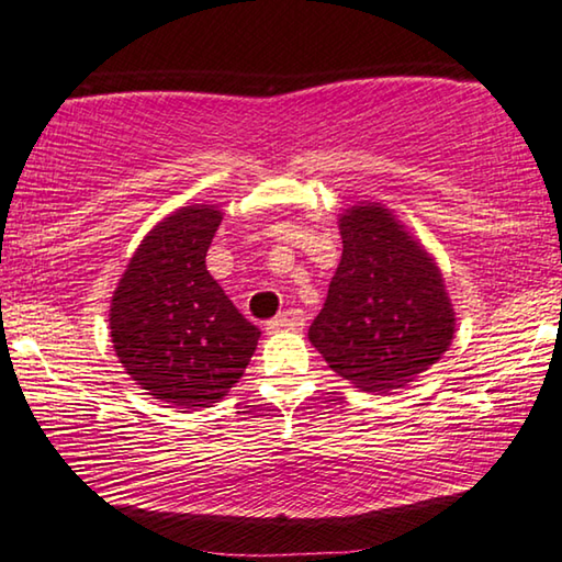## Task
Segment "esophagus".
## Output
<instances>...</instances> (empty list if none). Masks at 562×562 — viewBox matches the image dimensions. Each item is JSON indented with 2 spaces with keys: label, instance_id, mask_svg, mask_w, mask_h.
<instances>
[{
  "label": "esophagus",
  "instance_id": "obj_1",
  "mask_svg": "<svg viewBox=\"0 0 562 562\" xmlns=\"http://www.w3.org/2000/svg\"><path fill=\"white\" fill-rule=\"evenodd\" d=\"M304 325V315L300 310H288V312H280L278 317H272L268 322V331H282V329H300Z\"/></svg>",
  "mask_w": 562,
  "mask_h": 562
}]
</instances>
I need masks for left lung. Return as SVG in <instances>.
I'll list each match as a JSON object with an SVG mask.
<instances>
[{
  "label": "left lung",
  "mask_w": 562,
  "mask_h": 562,
  "mask_svg": "<svg viewBox=\"0 0 562 562\" xmlns=\"http://www.w3.org/2000/svg\"><path fill=\"white\" fill-rule=\"evenodd\" d=\"M341 260L307 337L359 392L398 389L449 351L456 312L439 265L382 203L339 213Z\"/></svg>",
  "instance_id": "8db88e82"
}]
</instances>
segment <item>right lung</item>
Returning a JSON list of instances; mask_svg holds the SVG:
<instances>
[{"mask_svg":"<svg viewBox=\"0 0 562 562\" xmlns=\"http://www.w3.org/2000/svg\"><path fill=\"white\" fill-rule=\"evenodd\" d=\"M221 221V207L201 203L166 215L140 240L111 297L121 367L148 396L178 408L227 396L260 339L205 268Z\"/></svg>","mask_w":562,"mask_h":562,"instance_id":"obj_1","label":"right lung"}]
</instances>
